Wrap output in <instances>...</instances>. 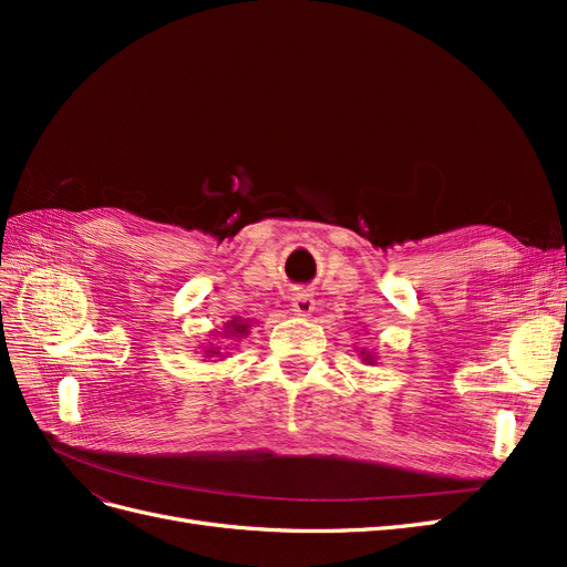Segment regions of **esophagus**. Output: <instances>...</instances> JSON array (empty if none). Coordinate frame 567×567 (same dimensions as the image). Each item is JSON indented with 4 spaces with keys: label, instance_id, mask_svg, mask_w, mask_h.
Here are the masks:
<instances>
[{
    "label": "esophagus",
    "instance_id": "obj_1",
    "mask_svg": "<svg viewBox=\"0 0 567 567\" xmlns=\"http://www.w3.org/2000/svg\"><path fill=\"white\" fill-rule=\"evenodd\" d=\"M290 307H293V312L298 317H310L315 312L317 302H315V298L310 293H296L293 302H290Z\"/></svg>",
    "mask_w": 567,
    "mask_h": 567
}]
</instances>
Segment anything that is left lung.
Returning <instances> with one entry per match:
<instances>
[{
  "mask_svg": "<svg viewBox=\"0 0 567 567\" xmlns=\"http://www.w3.org/2000/svg\"><path fill=\"white\" fill-rule=\"evenodd\" d=\"M359 359H364V364H375V354L369 352V350H362L359 352Z\"/></svg>",
  "mask_w": 567,
  "mask_h": 567,
  "instance_id": "1",
  "label": "left lung"
}]
</instances>
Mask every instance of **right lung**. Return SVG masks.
<instances>
[{"instance_id": "add662e5", "label": "right lung", "mask_w": 567, "mask_h": 567, "mask_svg": "<svg viewBox=\"0 0 567 567\" xmlns=\"http://www.w3.org/2000/svg\"><path fill=\"white\" fill-rule=\"evenodd\" d=\"M250 326H252V321L241 319V317H234L231 321H227L225 329L219 331V338L241 340V338H246L250 333ZM200 354L205 359H208V357H225V354H221V342L219 340L217 342H203V352Z\"/></svg>"}]
</instances>
